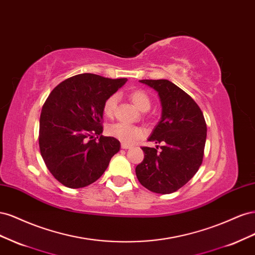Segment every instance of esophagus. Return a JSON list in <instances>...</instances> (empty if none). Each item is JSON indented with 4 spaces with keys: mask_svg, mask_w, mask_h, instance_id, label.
<instances>
[{
    "mask_svg": "<svg viewBox=\"0 0 255 255\" xmlns=\"http://www.w3.org/2000/svg\"><path fill=\"white\" fill-rule=\"evenodd\" d=\"M121 148H122V149H130V148H132V145L122 142V143H121Z\"/></svg>",
    "mask_w": 255,
    "mask_h": 255,
    "instance_id": "esophagus-1",
    "label": "esophagus"
}]
</instances>
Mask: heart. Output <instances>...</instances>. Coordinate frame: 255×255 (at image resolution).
<instances>
[{
  "mask_svg": "<svg viewBox=\"0 0 255 255\" xmlns=\"http://www.w3.org/2000/svg\"><path fill=\"white\" fill-rule=\"evenodd\" d=\"M129 99L138 110L144 112L150 109L151 99L149 95L142 89L133 90L129 94ZM117 102H118V96L116 94L111 95L110 97H107L105 99L102 106V111L106 117H113V115L115 114V111H116V106H117ZM107 132H109V134L112 137L117 138V139L120 140L121 142L128 143V144L135 142L143 135L141 128L133 127V126H128V125H126V123H121V122L115 123V125L111 126L109 129H107Z\"/></svg>",
  "mask_w": 255,
  "mask_h": 255,
  "instance_id": "b5f03b06",
  "label": "heart"
}]
</instances>
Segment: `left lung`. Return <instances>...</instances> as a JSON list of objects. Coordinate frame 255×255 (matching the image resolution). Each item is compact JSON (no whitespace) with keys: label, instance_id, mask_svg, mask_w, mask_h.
Returning <instances> with one entry per match:
<instances>
[{"label":"left lung","instance_id":"obj_1","mask_svg":"<svg viewBox=\"0 0 255 255\" xmlns=\"http://www.w3.org/2000/svg\"><path fill=\"white\" fill-rule=\"evenodd\" d=\"M140 82L155 89L160 98L161 120L149 141L161 145L141 146L144 158L137 165L136 175L146 189L156 194H171L183 187L202 164L206 122L195 100L170 81Z\"/></svg>","mask_w":255,"mask_h":255}]
</instances>
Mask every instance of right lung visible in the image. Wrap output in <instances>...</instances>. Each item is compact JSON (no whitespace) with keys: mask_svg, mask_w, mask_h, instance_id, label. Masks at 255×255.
Masks as SVG:
<instances>
[{"mask_svg":"<svg viewBox=\"0 0 255 255\" xmlns=\"http://www.w3.org/2000/svg\"><path fill=\"white\" fill-rule=\"evenodd\" d=\"M126 82L78 74L59 83L45 100L38 137L40 153L49 171L65 186L81 188L96 182L119 151L118 139L101 135L102 106Z\"/></svg>","mask_w":255,"mask_h":255,"instance_id":"right-lung-1","label":"right lung"}]
</instances>
